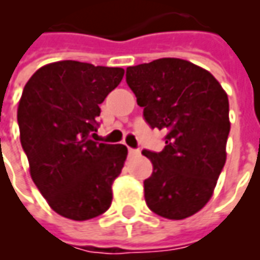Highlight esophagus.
<instances>
[{
	"mask_svg": "<svg viewBox=\"0 0 260 260\" xmlns=\"http://www.w3.org/2000/svg\"><path fill=\"white\" fill-rule=\"evenodd\" d=\"M128 152H129V156H136V154H139V149H132V147H129Z\"/></svg>",
	"mask_w": 260,
	"mask_h": 260,
	"instance_id": "esophagus-1",
	"label": "esophagus"
}]
</instances>
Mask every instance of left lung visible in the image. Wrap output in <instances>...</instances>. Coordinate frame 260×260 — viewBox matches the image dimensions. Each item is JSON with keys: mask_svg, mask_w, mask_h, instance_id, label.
I'll list each match as a JSON object with an SVG mask.
<instances>
[{"mask_svg": "<svg viewBox=\"0 0 260 260\" xmlns=\"http://www.w3.org/2000/svg\"><path fill=\"white\" fill-rule=\"evenodd\" d=\"M126 83L147 124L167 134L161 152H142L153 164L146 205L170 220L189 217L212 198L225 163L227 93L209 71L180 58L129 67Z\"/></svg>", "mask_w": 260, "mask_h": 260, "instance_id": "left-lung-1", "label": "left lung"}]
</instances>
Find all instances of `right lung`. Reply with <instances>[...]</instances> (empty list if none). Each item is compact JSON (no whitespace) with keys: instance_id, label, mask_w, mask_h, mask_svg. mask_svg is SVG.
<instances>
[{"instance_id":"right-lung-1","label":"right lung","mask_w":260,"mask_h":260,"mask_svg":"<svg viewBox=\"0 0 260 260\" xmlns=\"http://www.w3.org/2000/svg\"><path fill=\"white\" fill-rule=\"evenodd\" d=\"M124 72L58 61L37 69L25 85L18 107L20 143L31 180L50 207L64 217L83 221L111 205V186L128 149L89 136L97 132L100 104Z\"/></svg>"}]
</instances>
